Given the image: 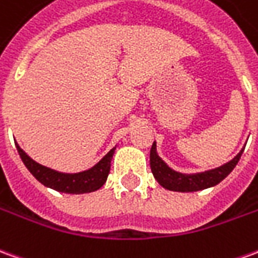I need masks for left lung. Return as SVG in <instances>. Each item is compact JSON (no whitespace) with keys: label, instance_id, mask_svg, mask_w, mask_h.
<instances>
[{"label":"left lung","instance_id":"left-lung-1","mask_svg":"<svg viewBox=\"0 0 258 258\" xmlns=\"http://www.w3.org/2000/svg\"><path fill=\"white\" fill-rule=\"evenodd\" d=\"M243 151H244V148L233 159L222 166L211 169L207 172L185 174V173L173 170L160 159L159 155L156 154V142H154L152 148H151V154H149V162H151V170L154 173V177L158 180V183L162 187H165L166 190H170V191L191 192L200 191V190H204L208 187H214L218 183H221L235 169L242 156Z\"/></svg>","mask_w":258,"mask_h":258}]
</instances>
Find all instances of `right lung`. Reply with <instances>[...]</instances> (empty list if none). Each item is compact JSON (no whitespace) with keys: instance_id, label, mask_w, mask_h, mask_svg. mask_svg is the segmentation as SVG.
<instances>
[{"instance_id":"right-lung-1","label":"right lung","mask_w":258,"mask_h":258,"mask_svg":"<svg viewBox=\"0 0 258 258\" xmlns=\"http://www.w3.org/2000/svg\"><path fill=\"white\" fill-rule=\"evenodd\" d=\"M16 149L29 172L43 185L54 188L57 191L68 192V194H84V192L96 191L106 183L109 172H110V162L116 151V147L104 155L95 166L85 172L79 173H61L53 170L50 167L43 166L40 163L35 162L30 156L25 154V151L18 144H16Z\"/></svg>"}]
</instances>
